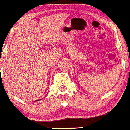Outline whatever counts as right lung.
I'll return each instance as SVG.
<instances>
[{
    "mask_svg": "<svg viewBox=\"0 0 130 130\" xmlns=\"http://www.w3.org/2000/svg\"><path fill=\"white\" fill-rule=\"evenodd\" d=\"M37 101H38V100H37Z\"/></svg>",
    "mask_w": 130,
    "mask_h": 130,
    "instance_id": "right-lung-1",
    "label": "right lung"
}]
</instances>
